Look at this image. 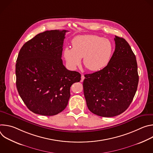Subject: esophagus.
<instances>
[{
  "instance_id": "esophagus-1",
  "label": "esophagus",
  "mask_w": 153,
  "mask_h": 153,
  "mask_svg": "<svg viewBox=\"0 0 153 153\" xmlns=\"http://www.w3.org/2000/svg\"><path fill=\"white\" fill-rule=\"evenodd\" d=\"M84 79H85L84 76H83V74H82V75H81V82H83V80H84Z\"/></svg>"
}]
</instances>
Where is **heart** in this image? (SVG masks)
<instances>
[{
    "instance_id": "1",
    "label": "heart",
    "mask_w": 153,
    "mask_h": 153,
    "mask_svg": "<svg viewBox=\"0 0 153 153\" xmlns=\"http://www.w3.org/2000/svg\"><path fill=\"white\" fill-rule=\"evenodd\" d=\"M73 48L66 47L63 55L68 66L75 70L81 63L91 71H99L110 63L113 53L112 42L96 35H80L73 38Z\"/></svg>"
}]
</instances>
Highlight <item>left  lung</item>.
Returning a JSON list of instances; mask_svg holds the SVG:
<instances>
[{
  "instance_id": "obj_1",
  "label": "left lung",
  "mask_w": 153,
  "mask_h": 153,
  "mask_svg": "<svg viewBox=\"0 0 153 153\" xmlns=\"http://www.w3.org/2000/svg\"><path fill=\"white\" fill-rule=\"evenodd\" d=\"M116 48L103 69L85 74L83 93L89 110L111 117L123 113L132 102L139 83L136 56L128 43L115 36Z\"/></svg>"
}]
</instances>
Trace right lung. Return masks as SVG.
<instances>
[{
    "label": "right lung",
    "instance_id": "obj_1",
    "mask_svg": "<svg viewBox=\"0 0 153 153\" xmlns=\"http://www.w3.org/2000/svg\"><path fill=\"white\" fill-rule=\"evenodd\" d=\"M67 30L38 34L21 48L16 64V87L34 113L54 116L67 106L70 87L81 79L77 71L63 65V40Z\"/></svg>",
    "mask_w": 153,
    "mask_h": 153
}]
</instances>
